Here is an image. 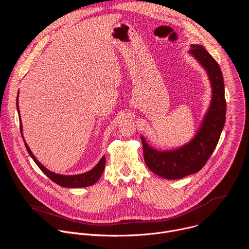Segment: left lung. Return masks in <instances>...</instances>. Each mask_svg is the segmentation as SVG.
<instances>
[{"mask_svg":"<svg viewBox=\"0 0 249 249\" xmlns=\"http://www.w3.org/2000/svg\"><path fill=\"white\" fill-rule=\"evenodd\" d=\"M190 53L206 69L213 89L212 102L200 130L187 145L167 152L152 149L141 138L147 166L166 179H179L198 172L215 151L226 121L225 85L219 64L201 45H191Z\"/></svg>","mask_w":249,"mask_h":249,"instance_id":"obj_1","label":"left lung"}]
</instances>
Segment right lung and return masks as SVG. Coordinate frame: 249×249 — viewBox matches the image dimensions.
Listing matches in <instances>:
<instances>
[{
    "instance_id": "right-lung-1",
    "label": "right lung",
    "mask_w": 249,
    "mask_h": 249,
    "mask_svg": "<svg viewBox=\"0 0 249 249\" xmlns=\"http://www.w3.org/2000/svg\"><path fill=\"white\" fill-rule=\"evenodd\" d=\"M18 98H17V108H18V111L19 113V109H18ZM20 119V117H19ZM19 129H20V132H21V137L23 138L22 136V126H21V121H19ZM24 141V140H23ZM25 144V148L28 152V154L30 155V157L33 159V160L35 161V163H36L38 165V167L49 177V178L63 186V187H70V188H75V187H87V186H90L92 184H94L98 179L99 177L101 176L103 170H104V166H105V158L103 157L100 161L91 169L89 170V172H86V173H83V174H78V175H61V174H56L54 172H51L50 170H48L47 168H45L37 160L36 158H35L33 156V154L31 153L30 149L28 148V146L26 145V143L24 142Z\"/></svg>"
}]
</instances>
